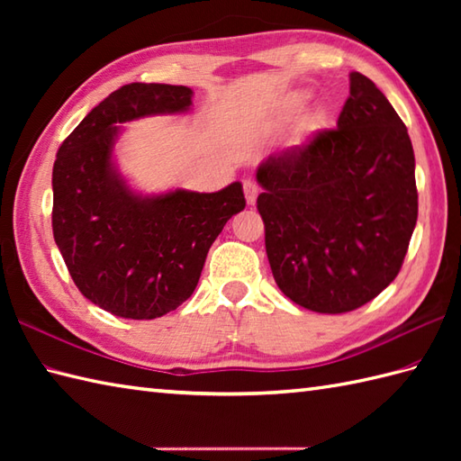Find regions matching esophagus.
Wrapping results in <instances>:
<instances>
[{
  "label": "esophagus",
  "mask_w": 461,
  "mask_h": 461,
  "mask_svg": "<svg viewBox=\"0 0 461 461\" xmlns=\"http://www.w3.org/2000/svg\"><path fill=\"white\" fill-rule=\"evenodd\" d=\"M243 194H246V200H248L249 205L256 203L258 195H259V185H258V182L251 180V178L243 180Z\"/></svg>",
  "instance_id": "obj_1"
}]
</instances>
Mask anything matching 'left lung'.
Masks as SVG:
<instances>
[{
  "mask_svg": "<svg viewBox=\"0 0 461 461\" xmlns=\"http://www.w3.org/2000/svg\"><path fill=\"white\" fill-rule=\"evenodd\" d=\"M258 210L273 277L315 312H348L398 276L418 220L414 150L368 77L350 73L337 129L259 164Z\"/></svg>",
  "mask_w": 461,
  "mask_h": 461,
  "instance_id": "1",
  "label": "left lung"
}]
</instances>
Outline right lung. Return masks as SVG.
<instances>
[{"label": "right lung", "mask_w": 461, "mask_h": 461, "mask_svg": "<svg viewBox=\"0 0 461 461\" xmlns=\"http://www.w3.org/2000/svg\"><path fill=\"white\" fill-rule=\"evenodd\" d=\"M182 85L131 83L111 93L67 136L53 164V238L75 285L122 319H156L180 307L205 256L233 213L246 208L240 182L212 194L142 195L113 160L122 122L180 114Z\"/></svg>", "instance_id": "obj_1"}]
</instances>
